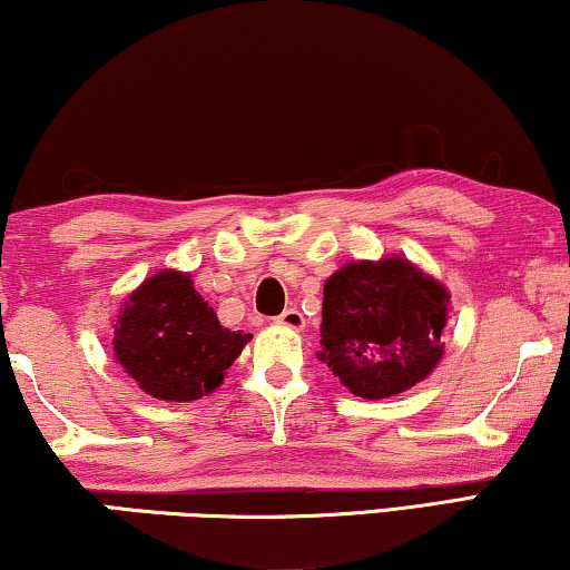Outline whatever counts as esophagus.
Wrapping results in <instances>:
<instances>
[{
  "mask_svg": "<svg viewBox=\"0 0 570 570\" xmlns=\"http://www.w3.org/2000/svg\"><path fill=\"white\" fill-rule=\"evenodd\" d=\"M276 325L288 327V331H304L307 320H304V315H302L299 309H286V312H282V315L276 317Z\"/></svg>",
  "mask_w": 570,
  "mask_h": 570,
  "instance_id": "34e87169",
  "label": "esophagus"
}]
</instances>
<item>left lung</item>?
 Masks as SVG:
<instances>
[{"label":"left lung","instance_id":"left-lung-1","mask_svg":"<svg viewBox=\"0 0 570 570\" xmlns=\"http://www.w3.org/2000/svg\"><path fill=\"white\" fill-rule=\"evenodd\" d=\"M446 317V286L413 261H351L325 282L317 358L358 397L400 395L442 362Z\"/></svg>","mask_w":570,"mask_h":570}]
</instances>
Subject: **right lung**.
I'll return each mask as SVG.
<instances>
[{
	"instance_id": "right-lung-1",
	"label": "right lung",
	"mask_w": 570,
	"mask_h": 570,
	"mask_svg": "<svg viewBox=\"0 0 570 570\" xmlns=\"http://www.w3.org/2000/svg\"><path fill=\"white\" fill-rule=\"evenodd\" d=\"M250 338L219 323L190 274L163 268L144 278L118 309L114 358L147 395L190 403L219 387Z\"/></svg>"
}]
</instances>
